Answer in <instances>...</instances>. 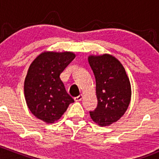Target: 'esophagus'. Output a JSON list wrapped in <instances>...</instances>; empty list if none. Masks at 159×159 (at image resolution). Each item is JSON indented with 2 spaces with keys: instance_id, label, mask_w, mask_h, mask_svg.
Masks as SVG:
<instances>
[{
  "instance_id": "1",
  "label": "esophagus",
  "mask_w": 159,
  "mask_h": 159,
  "mask_svg": "<svg viewBox=\"0 0 159 159\" xmlns=\"http://www.w3.org/2000/svg\"><path fill=\"white\" fill-rule=\"evenodd\" d=\"M81 99H82V94H80L78 97L75 98V102H80V101H81Z\"/></svg>"
}]
</instances>
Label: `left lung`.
I'll use <instances>...</instances> for the list:
<instances>
[{
  "label": "left lung",
  "instance_id": "obj_1",
  "mask_svg": "<svg viewBox=\"0 0 159 159\" xmlns=\"http://www.w3.org/2000/svg\"><path fill=\"white\" fill-rule=\"evenodd\" d=\"M89 62L96 81L97 108L90 111L91 119L108 126L122 117L131 101V84L121 62L110 54L91 55Z\"/></svg>",
  "mask_w": 159,
  "mask_h": 159
}]
</instances>
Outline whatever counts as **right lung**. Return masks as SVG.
I'll return each mask as SVG.
<instances>
[{
  "instance_id": "add662e5",
  "label": "right lung",
  "mask_w": 159,
  "mask_h": 159,
  "mask_svg": "<svg viewBox=\"0 0 159 159\" xmlns=\"http://www.w3.org/2000/svg\"><path fill=\"white\" fill-rule=\"evenodd\" d=\"M72 52L41 53L30 65L25 81L26 103L36 118L57 121L75 101L67 93L60 75L74 60Z\"/></svg>"
}]
</instances>
